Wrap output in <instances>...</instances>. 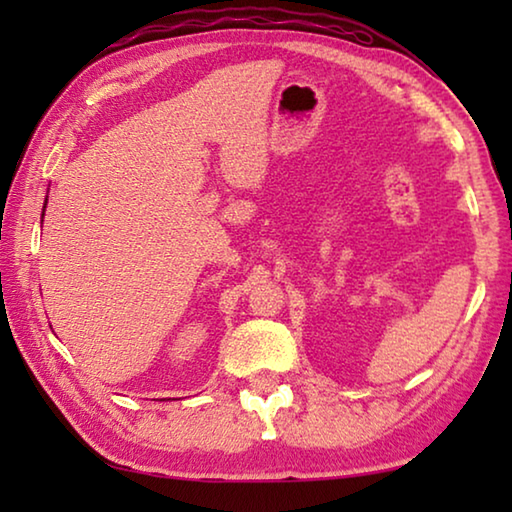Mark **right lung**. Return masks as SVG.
Returning a JSON list of instances; mask_svg holds the SVG:
<instances>
[{
    "mask_svg": "<svg viewBox=\"0 0 512 512\" xmlns=\"http://www.w3.org/2000/svg\"><path fill=\"white\" fill-rule=\"evenodd\" d=\"M45 205H47V201H45Z\"/></svg>",
    "mask_w": 512,
    "mask_h": 512,
    "instance_id": "add662e5",
    "label": "right lung"
}]
</instances>
